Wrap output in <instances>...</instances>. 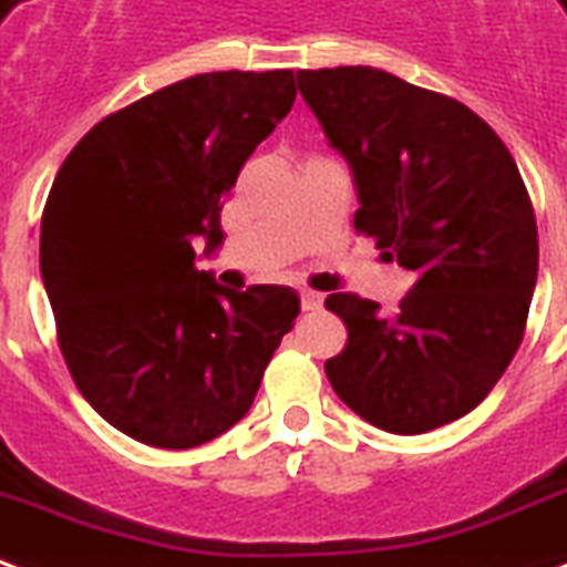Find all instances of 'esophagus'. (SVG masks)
Returning <instances> with one entry per match:
<instances>
[{
    "mask_svg": "<svg viewBox=\"0 0 567 567\" xmlns=\"http://www.w3.org/2000/svg\"><path fill=\"white\" fill-rule=\"evenodd\" d=\"M300 306H303L306 312H316L324 306V297L316 295V291H300Z\"/></svg>",
    "mask_w": 567,
    "mask_h": 567,
    "instance_id": "34e87169",
    "label": "esophagus"
}]
</instances>
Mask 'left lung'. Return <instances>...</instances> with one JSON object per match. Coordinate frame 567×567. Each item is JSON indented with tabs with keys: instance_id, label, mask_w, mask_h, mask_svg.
Segmentation results:
<instances>
[{
	"instance_id": "obj_1",
	"label": "left lung",
	"mask_w": 567,
	"mask_h": 567,
	"mask_svg": "<svg viewBox=\"0 0 567 567\" xmlns=\"http://www.w3.org/2000/svg\"><path fill=\"white\" fill-rule=\"evenodd\" d=\"M297 86L351 167L354 228L414 272L396 316L327 297L348 327L327 379L384 433H430L481 405L523 342L538 282L529 192L498 134L447 95L372 65L297 71Z\"/></svg>"
}]
</instances>
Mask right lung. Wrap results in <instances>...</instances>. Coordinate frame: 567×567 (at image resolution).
<instances>
[{
  "label": "right lung",
  "instance_id": "obj_1",
  "mask_svg": "<svg viewBox=\"0 0 567 567\" xmlns=\"http://www.w3.org/2000/svg\"><path fill=\"white\" fill-rule=\"evenodd\" d=\"M297 99L295 71H213L104 116L53 179L41 282L86 402L137 442L186 451L249 412L300 316L285 285L230 291L198 251L255 146Z\"/></svg>",
  "mask_w": 567,
  "mask_h": 567
}]
</instances>
